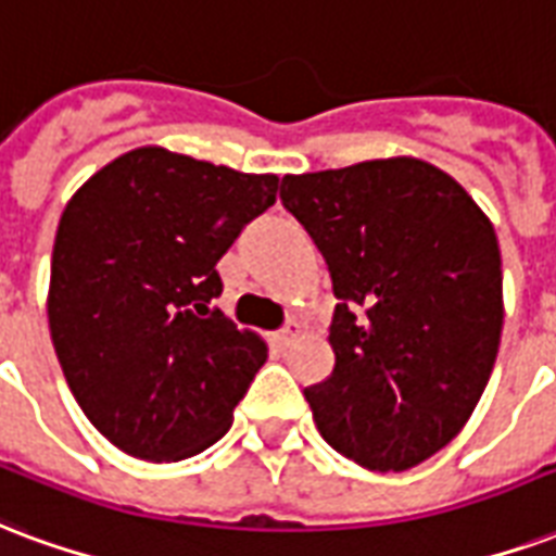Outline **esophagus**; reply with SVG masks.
Returning a JSON list of instances; mask_svg holds the SVG:
<instances>
[{
    "label": "esophagus",
    "instance_id": "esophagus-1",
    "mask_svg": "<svg viewBox=\"0 0 556 556\" xmlns=\"http://www.w3.org/2000/svg\"><path fill=\"white\" fill-rule=\"evenodd\" d=\"M274 341H277L279 348H289V344L298 341V327H286V330L274 332Z\"/></svg>",
    "mask_w": 556,
    "mask_h": 556
}]
</instances>
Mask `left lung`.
<instances>
[{
	"label": "left lung",
	"mask_w": 556,
	"mask_h": 556,
	"mask_svg": "<svg viewBox=\"0 0 556 556\" xmlns=\"http://www.w3.org/2000/svg\"><path fill=\"white\" fill-rule=\"evenodd\" d=\"M279 200L330 267L332 374L306 389L320 435L371 471L454 439L495 368L504 277L495 226L454 176L394 155L282 176Z\"/></svg>",
	"instance_id": "obj_1"
}]
</instances>
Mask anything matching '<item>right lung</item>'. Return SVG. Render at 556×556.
Segmentation results:
<instances>
[{
	"instance_id": "add662e5",
	"label": "right lung",
	"mask_w": 556,
	"mask_h": 556,
	"mask_svg": "<svg viewBox=\"0 0 556 556\" xmlns=\"http://www.w3.org/2000/svg\"><path fill=\"white\" fill-rule=\"evenodd\" d=\"M277 191L274 174L138 147L70 197L49 332L76 404L123 454L179 463L232 425L267 344L212 309L215 265Z\"/></svg>"
}]
</instances>
